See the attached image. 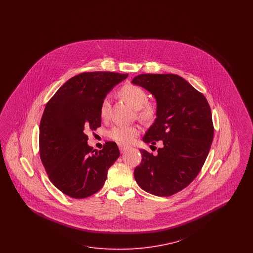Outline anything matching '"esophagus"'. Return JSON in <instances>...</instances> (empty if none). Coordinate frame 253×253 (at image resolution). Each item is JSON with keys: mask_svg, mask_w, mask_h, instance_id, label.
<instances>
[{"mask_svg": "<svg viewBox=\"0 0 253 253\" xmlns=\"http://www.w3.org/2000/svg\"><path fill=\"white\" fill-rule=\"evenodd\" d=\"M119 148H120V151H121V154L122 153H125L128 149H129V147H127V146H125V145H119Z\"/></svg>", "mask_w": 253, "mask_h": 253, "instance_id": "1", "label": "esophagus"}]
</instances>
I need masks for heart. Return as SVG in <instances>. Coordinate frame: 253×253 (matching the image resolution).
<instances>
[{
	"label": "heart",
	"mask_w": 253,
	"mask_h": 253,
	"mask_svg": "<svg viewBox=\"0 0 253 253\" xmlns=\"http://www.w3.org/2000/svg\"><path fill=\"white\" fill-rule=\"evenodd\" d=\"M120 95L129 105L136 110L139 119L143 121H150L155 117L156 106L152 102L147 101L148 94L142 87L132 84H125L121 88ZM109 104L110 99L108 96H106L102 100L99 110L100 117L103 120L107 119L108 117ZM139 132L140 127L137 125H117L109 130L108 136L112 140L120 144H130L139 134Z\"/></svg>",
	"instance_id": "obj_1"
}]
</instances>
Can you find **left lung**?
<instances>
[{"instance_id":"8db88e82","label":"left lung","mask_w":253,"mask_h":253,"mask_svg":"<svg viewBox=\"0 0 253 253\" xmlns=\"http://www.w3.org/2000/svg\"><path fill=\"white\" fill-rule=\"evenodd\" d=\"M132 84L157 100V119L145 143L162 140L157 156L140 150L142 160L133 175L139 187L157 196H170L189 186L204 165L213 139L210 105L204 95L173 74H141Z\"/></svg>"}]
</instances>
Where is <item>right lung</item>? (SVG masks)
<instances>
[{
	"label": "right lung",
	"mask_w": 253,
	"mask_h": 253,
	"mask_svg": "<svg viewBox=\"0 0 253 253\" xmlns=\"http://www.w3.org/2000/svg\"><path fill=\"white\" fill-rule=\"evenodd\" d=\"M127 77L82 73L67 81L47 102L40 124V157L49 179L61 193L85 198L104 185L108 169L121 153L112 141L98 152L93 150L85 131L101 125L102 100Z\"/></svg>",
	"instance_id": "add662e5"
}]
</instances>
